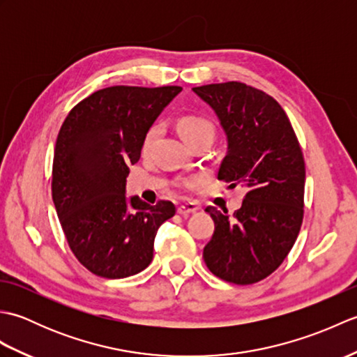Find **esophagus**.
Here are the masks:
<instances>
[{"instance_id": "esophagus-1", "label": "esophagus", "mask_w": 357, "mask_h": 357, "mask_svg": "<svg viewBox=\"0 0 357 357\" xmlns=\"http://www.w3.org/2000/svg\"><path fill=\"white\" fill-rule=\"evenodd\" d=\"M199 210V206L196 202H187L184 204V206H179L178 207V213L183 215V216H187L190 213H195V211Z\"/></svg>"}]
</instances>
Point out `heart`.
<instances>
[{
    "mask_svg": "<svg viewBox=\"0 0 357 357\" xmlns=\"http://www.w3.org/2000/svg\"><path fill=\"white\" fill-rule=\"evenodd\" d=\"M178 132L183 136V139L192 146L196 141L199 139H213L215 136V126L211 124V121L207 118L199 116V115H185L178 121ZM162 133V126L161 124H153L149 130L144 135L142 139V151L147 153V151L153 146L155 141L159 138V135ZM199 183L198 178H188L181 181V185L185 188H192Z\"/></svg>",
    "mask_w": 357,
    "mask_h": 357,
    "instance_id": "b5f03b06",
    "label": "heart"
}]
</instances>
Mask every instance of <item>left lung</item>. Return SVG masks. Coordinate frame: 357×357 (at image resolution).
Masks as SVG:
<instances>
[{"label": "left lung", "mask_w": 357, "mask_h": 357, "mask_svg": "<svg viewBox=\"0 0 357 357\" xmlns=\"http://www.w3.org/2000/svg\"><path fill=\"white\" fill-rule=\"evenodd\" d=\"M227 135L218 179L247 188L239 210L207 207L215 233L204 247L208 270L248 285L271 275L298 238L304 218L305 162L290 119L276 100L244 82L193 87Z\"/></svg>", "instance_id": "1"}]
</instances>
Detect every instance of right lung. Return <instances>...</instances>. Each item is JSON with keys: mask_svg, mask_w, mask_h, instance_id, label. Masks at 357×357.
Wrapping results in <instances>:
<instances>
[{"mask_svg": "<svg viewBox=\"0 0 357 357\" xmlns=\"http://www.w3.org/2000/svg\"><path fill=\"white\" fill-rule=\"evenodd\" d=\"M178 86H113L87 96L64 119L52 169V198L69 247L93 275L121 279L153 259L159 227L176 208L127 199L128 165L144 135L181 92Z\"/></svg>", "mask_w": 357, "mask_h": 357, "instance_id": "1", "label": "right lung"}]
</instances>
